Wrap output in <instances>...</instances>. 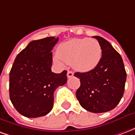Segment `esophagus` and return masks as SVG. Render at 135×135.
Returning a JSON list of instances; mask_svg holds the SVG:
<instances>
[{"label":"esophagus","instance_id":"34e87169","mask_svg":"<svg viewBox=\"0 0 135 135\" xmlns=\"http://www.w3.org/2000/svg\"><path fill=\"white\" fill-rule=\"evenodd\" d=\"M74 76V73L71 71H68L67 72V77L68 78H71Z\"/></svg>","mask_w":135,"mask_h":135}]
</instances>
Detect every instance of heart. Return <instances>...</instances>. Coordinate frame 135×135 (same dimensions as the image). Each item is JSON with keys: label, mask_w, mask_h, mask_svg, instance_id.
<instances>
[{"label": "heart", "mask_w": 135, "mask_h": 135, "mask_svg": "<svg viewBox=\"0 0 135 135\" xmlns=\"http://www.w3.org/2000/svg\"><path fill=\"white\" fill-rule=\"evenodd\" d=\"M101 57V47L97 40L72 39L59 45L53 60L60 66L64 61L72 65L76 70L86 72L96 67Z\"/></svg>", "instance_id": "b5f03b06"}]
</instances>
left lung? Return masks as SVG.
Wrapping results in <instances>:
<instances>
[{
	"mask_svg": "<svg viewBox=\"0 0 135 135\" xmlns=\"http://www.w3.org/2000/svg\"><path fill=\"white\" fill-rule=\"evenodd\" d=\"M100 45V61L93 70L74 76L80 79L76 96L82 108L92 113H103L119 104L124 92L127 73L124 62L110 43L99 36H94Z\"/></svg>",
	"mask_w": 135,
	"mask_h": 135,
	"instance_id": "obj_1",
	"label": "left lung"
}]
</instances>
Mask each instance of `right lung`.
Returning <instances> with one entry per match:
<instances>
[{"label": "right lung", "instance_id": "obj_1", "mask_svg": "<svg viewBox=\"0 0 135 135\" xmlns=\"http://www.w3.org/2000/svg\"><path fill=\"white\" fill-rule=\"evenodd\" d=\"M58 41L55 37L33 40L16 56L9 74V96L22 116L47 115L53 108L54 91L66 83L67 71H51V50Z\"/></svg>", "mask_w": 135, "mask_h": 135}]
</instances>
